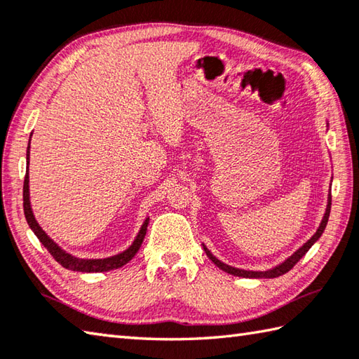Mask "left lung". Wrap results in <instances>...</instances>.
Returning <instances> with one entry per match:
<instances>
[{
    "mask_svg": "<svg viewBox=\"0 0 359 359\" xmlns=\"http://www.w3.org/2000/svg\"><path fill=\"white\" fill-rule=\"evenodd\" d=\"M330 208H332V196H330V198H328V205H327V212H325L324 219H322V222H320V226H319L318 231H316V233L313 235L311 240H308V241H306L304 245H302V248L296 252V254H294V255H291L290 258H287L285 263H282L280 266H277V268H273V269H271V271L258 272V271H243V269L231 268V266L224 264V263H221V262H219V259L215 258V257H213L212 254H210V252L207 250V248H203V249H205V252H207V257H208L210 259H212V262L217 266V268L222 269L224 272L231 273V276H236V277H245V278H276V277L283 276V273H286L287 271H291V269L294 268V266L297 264L299 259H300L302 257H304L308 250L311 249V245H313L316 241L319 240L320 235L324 233V230H325V227H327V222H328Z\"/></svg>",
    "mask_w": 359,
    "mask_h": 359,
    "instance_id": "obj_1",
    "label": "left lung"
}]
</instances>
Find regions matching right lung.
I'll use <instances>...</instances> for the list:
<instances>
[{
  "label": "right lung",
  "mask_w": 359,
  "mask_h": 359,
  "mask_svg": "<svg viewBox=\"0 0 359 359\" xmlns=\"http://www.w3.org/2000/svg\"><path fill=\"white\" fill-rule=\"evenodd\" d=\"M32 135V133H31ZM26 160H27V170H29V146H27V154H26ZM23 208H25V216L26 221L29 224V227L32 229V231L35 233V236L39 238L40 243L45 245L48 249L49 254L53 255V258L59 264H62L63 268H67L69 271H79V272H105V271H111V269H118L124 266L126 263H129L130 259L135 257V254L138 252V249L142 248L146 230H147V222L149 219H146L142 230L137 235L135 241L130 245L128 250H124L123 254L110 257V258H102V259H81L76 258L73 255L67 254L65 250H62L57 244H55L51 238H49L41 227L39 226V222L35 221L34 213L31 210V202H29V171L26 172L25 175V185H23Z\"/></svg>",
  "instance_id": "add662e5"
}]
</instances>
